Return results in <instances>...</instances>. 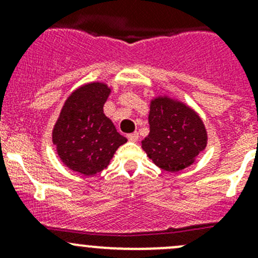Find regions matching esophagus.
I'll return each mask as SVG.
<instances>
[{"mask_svg": "<svg viewBox=\"0 0 258 258\" xmlns=\"http://www.w3.org/2000/svg\"><path fill=\"white\" fill-rule=\"evenodd\" d=\"M127 139H128V141L131 142H136L137 140H139V134H137V132H134V134L127 135Z\"/></svg>", "mask_w": 258, "mask_h": 258, "instance_id": "34e87169", "label": "esophagus"}]
</instances>
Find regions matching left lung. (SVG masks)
<instances>
[{
  "label": "left lung",
  "instance_id": "obj_1",
  "mask_svg": "<svg viewBox=\"0 0 258 258\" xmlns=\"http://www.w3.org/2000/svg\"><path fill=\"white\" fill-rule=\"evenodd\" d=\"M150 134L142 148L156 166L168 172L188 167L207 145L200 116L184 103L167 97L151 101Z\"/></svg>",
  "mask_w": 258,
  "mask_h": 258
}]
</instances>
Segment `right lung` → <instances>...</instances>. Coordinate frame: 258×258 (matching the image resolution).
<instances>
[{
	"mask_svg": "<svg viewBox=\"0 0 258 258\" xmlns=\"http://www.w3.org/2000/svg\"><path fill=\"white\" fill-rule=\"evenodd\" d=\"M111 90L92 82L70 95L52 132L58 157L75 172L93 176L110 163L114 152L127 139L103 113Z\"/></svg>",
	"mask_w": 258,
	"mask_h": 258,
	"instance_id": "add662e5",
	"label": "right lung"
}]
</instances>
